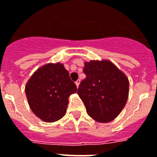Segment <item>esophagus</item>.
<instances>
[{
	"mask_svg": "<svg viewBox=\"0 0 157 157\" xmlns=\"http://www.w3.org/2000/svg\"><path fill=\"white\" fill-rule=\"evenodd\" d=\"M80 81H80V80H77V81H76V82H75V83H76V87H77V88H78L79 85H80Z\"/></svg>",
	"mask_w": 157,
	"mask_h": 157,
	"instance_id": "34e87169",
	"label": "esophagus"
}]
</instances>
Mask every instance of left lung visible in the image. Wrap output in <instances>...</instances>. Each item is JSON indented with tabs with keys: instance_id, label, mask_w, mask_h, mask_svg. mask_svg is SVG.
Returning a JSON list of instances; mask_svg holds the SVG:
<instances>
[{
	"instance_id": "obj_1",
	"label": "left lung",
	"mask_w": 157,
	"mask_h": 157,
	"mask_svg": "<svg viewBox=\"0 0 157 157\" xmlns=\"http://www.w3.org/2000/svg\"><path fill=\"white\" fill-rule=\"evenodd\" d=\"M85 78L77 94L87 114L100 123H108L120 114L127 103L129 81L118 67L107 60L85 62Z\"/></svg>"
}]
</instances>
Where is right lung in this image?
<instances>
[{"mask_svg":"<svg viewBox=\"0 0 157 157\" xmlns=\"http://www.w3.org/2000/svg\"><path fill=\"white\" fill-rule=\"evenodd\" d=\"M76 85L62 63H48L34 72L25 85L30 107L37 117L47 123L63 118L68 98Z\"/></svg>","mask_w":157,"mask_h":157,"instance_id":"obj_1","label":"right lung"}]
</instances>
